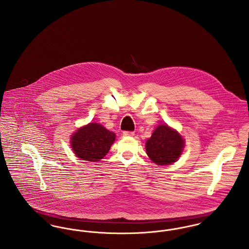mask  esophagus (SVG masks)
<instances>
[{"label": "esophagus", "mask_w": 249, "mask_h": 249, "mask_svg": "<svg viewBox=\"0 0 249 249\" xmlns=\"http://www.w3.org/2000/svg\"><path fill=\"white\" fill-rule=\"evenodd\" d=\"M123 135H124V136H133V135H134V132H133V131L125 130V131H123Z\"/></svg>", "instance_id": "esophagus-1"}]
</instances>
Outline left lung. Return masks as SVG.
Returning <instances> with one entry per match:
<instances>
[{
    "label": "left lung",
    "mask_w": 249,
    "mask_h": 249,
    "mask_svg": "<svg viewBox=\"0 0 249 249\" xmlns=\"http://www.w3.org/2000/svg\"><path fill=\"white\" fill-rule=\"evenodd\" d=\"M184 140L177 130L160 125L146 141V154L158 165H169L182 154Z\"/></svg>",
    "instance_id": "obj_1"
}]
</instances>
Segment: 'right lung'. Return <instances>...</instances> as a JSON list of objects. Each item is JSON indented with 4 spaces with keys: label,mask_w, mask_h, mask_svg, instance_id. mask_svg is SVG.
I'll return each mask as SVG.
<instances>
[{
    "label": "right lung",
    "mask_w": 249,
    "mask_h": 249,
    "mask_svg": "<svg viewBox=\"0 0 249 249\" xmlns=\"http://www.w3.org/2000/svg\"><path fill=\"white\" fill-rule=\"evenodd\" d=\"M116 134L98 123H89L71 136L74 154L88 161H99L108 153Z\"/></svg>",
    "instance_id": "right-lung-1"
}]
</instances>
